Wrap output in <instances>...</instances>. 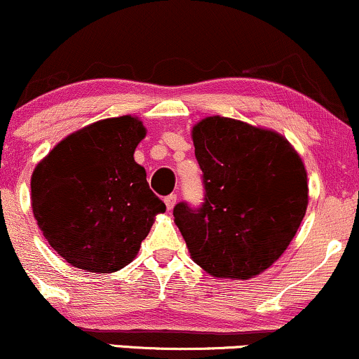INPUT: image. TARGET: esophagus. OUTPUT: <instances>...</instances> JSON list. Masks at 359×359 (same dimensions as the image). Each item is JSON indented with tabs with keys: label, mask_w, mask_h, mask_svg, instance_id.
<instances>
[{
	"label": "esophagus",
	"mask_w": 359,
	"mask_h": 359,
	"mask_svg": "<svg viewBox=\"0 0 359 359\" xmlns=\"http://www.w3.org/2000/svg\"><path fill=\"white\" fill-rule=\"evenodd\" d=\"M175 204H177V194H170V196L165 197V205L168 211H172Z\"/></svg>",
	"instance_id": "34e87169"
}]
</instances>
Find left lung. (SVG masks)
<instances>
[{
	"label": "left lung",
	"instance_id": "obj_1",
	"mask_svg": "<svg viewBox=\"0 0 359 359\" xmlns=\"http://www.w3.org/2000/svg\"><path fill=\"white\" fill-rule=\"evenodd\" d=\"M204 203L174 208L194 262L217 278L248 280L270 269L307 211V172L277 131L224 116L192 128Z\"/></svg>",
	"mask_w": 359,
	"mask_h": 359
}]
</instances>
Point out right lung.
Segmentation results:
<instances>
[{
    "label": "right lung",
    "mask_w": 359,
    "mask_h": 359,
    "mask_svg": "<svg viewBox=\"0 0 359 359\" xmlns=\"http://www.w3.org/2000/svg\"><path fill=\"white\" fill-rule=\"evenodd\" d=\"M147 130L108 118L53 147L32 174V209L45 240L72 266L113 273L137 257L165 204L133 154Z\"/></svg>",
    "instance_id": "1"
}]
</instances>
